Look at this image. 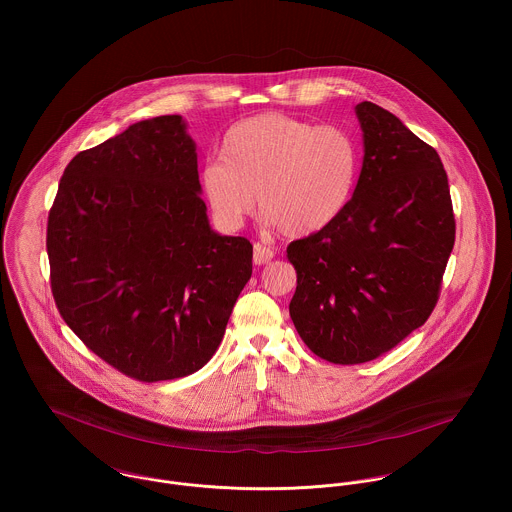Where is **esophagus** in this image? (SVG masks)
<instances>
[{"mask_svg": "<svg viewBox=\"0 0 512 512\" xmlns=\"http://www.w3.org/2000/svg\"><path fill=\"white\" fill-rule=\"evenodd\" d=\"M272 258H274V250L272 248H268V246H264L260 242L254 244V264L262 266V264L270 262Z\"/></svg>", "mask_w": 512, "mask_h": 512, "instance_id": "34e87169", "label": "esophagus"}]
</instances>
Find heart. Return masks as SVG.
Segmentation results:
<instances>
[{
    "label": "heart",
    "mask_w": 512,
    "mask_h": 512,
    "mask_svg": "<svg viewBox=\"0 0 512 512\" xmlns=\"http://www.w3.org/2000/svg\"><path fill=\"white\" fill-rule=\"evenodd\" d=\"M357 147L335 126H311L280 112L234 124L220 159L201 171V193L219 226L236 230L254 209L284 236L323 230L349 205Z\"/></svg>",
    "instance_id": "obj_1"
}]
</instances>
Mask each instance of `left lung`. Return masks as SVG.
<instances>
[{
	"instance_id": "8db88e82",
	"label": "left lung",
	"mask_w": 512,
	"mask_h": 512,
	"mask_svg": "<svg viewBox=\"0 0 512 512\" xmlns=\"http://www.w3.org/2000/svg\"><path fill=\"white\" fill-rule=\"evenodd\" d=\"M355 114L365 155L347 209L288 246L293 325L335 365L372 361L426 323L455 242L438 151L372 102Z\"/></svg>"
}]
</instances>
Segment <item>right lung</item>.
<instances>
[{
  "instance_id": "right-lung-1",
  "label": "right lung",
  "mask_w": 512,
  "mask_h": 512,
  "mask_svg": "<svg viewBox=\"0 0 512 512\" xmlns=\"http://www.w3.org/2000/svg\"><path fill=\"white\" fill-rule=\"evenodd\" d=\"M51 290L80 341L142 382L197 372L252 276L211 228L187 122L157 116L74 155L47 224Z\"/></svg>"
}]
</instances>
